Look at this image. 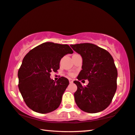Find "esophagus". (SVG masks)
Segmentation results:
<instances>
[{"label": "esophagus", "instance_id": "34e87169", "mask_svg": "<svg viewBox=\"0 0 135 135\" xmlns=\"http://www.w3.org/2000/svg\"><path fill=\"white\" fill-rule=\"evenodd\" d=\"M69 82H70V83H73V80L72 79H69Z\"/></svg>", "mask_w": 135, "mask_h": 135}]
</instances>
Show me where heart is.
<instances>
[{
	"instance_id": "obj_1",
	"label": "heart",
	"mask_w": 135,
	"mask_h": 135,
	"mask_svg": "<svg viewBox=\"0 0 135 135\" xmlns=\"http://www.w3.org/2000/svg\"><path fill=\"white\" fill-rule=\"evenodd\" d=\"M70 76H71V77H73V76L74 75V74H73V73H71V74H70Z\"/></svg>"
}]
</instances>
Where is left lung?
I'll list each match as a JSON object with an SVG mask.
<instances>
[{"instance_id": "obj_1", "label": "left lung", "mask_w": 135, "mask_h": 135, "mask_svg": "<svg viewBox=\"0 0 135 135\" xmlns=\"http://www.w3.org/2000/svg\"><path fill=\"white\" fill-rule=\"evenodd\" d=\"M83 58L82 70L74 83L77 90L75 102L83 111L95 113L106 109L111 103L117 89V71L113 58L104 49L90 43L71 45ZM88 79L83 87L80 80ZM84 81V80H83Z\"/></svg>"}]
</instances>
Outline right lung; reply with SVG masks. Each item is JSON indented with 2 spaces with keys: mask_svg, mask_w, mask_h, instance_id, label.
I'll return each instance as SVG.
<instances>
[{
  "mask_svg": "<svg viewBox=\"0 0 135 135\" xmlns=\"http://www.w3.org/2000/svg\"><path fill=\"white\" fill-rule=\"evenodd\" d=\"M73 53L69 45L48 42L33 48L23 58L18 73V87L33 111L45 114L59 107L69 81L61 77L54 81L50 73L57 71L64 56Z\"/></svg>",
  "mask_w": 135,
  "mask_h": 135,
  "instance_id": "right-lung-1",
  "label": "right lung"
}]
</instances>
